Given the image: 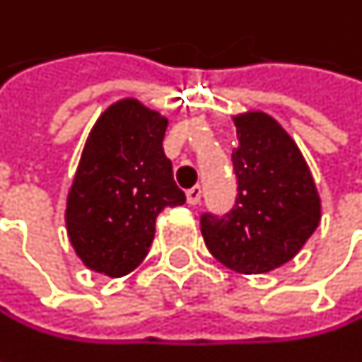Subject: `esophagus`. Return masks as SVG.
Masks as SVG:
<instances>
[{
  "instance_id": "34e87169",
  "label": "esophagus",
  "mask_w": 362,
  "mask_h": 362,
  "mask_svg": "<svg viewBox=\"0 0 362 362\" xmlns=\"http://www.w3.org/2000/svg\"><path fill=\"white\" fill-rule=\"evenodd\" d=\"M186 201L188 205H197L201 201V186H192L190 190H186Z\"/></svg>"
}]
</instances>
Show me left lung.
I'll return each instance as SVG.
<instances>
[{
  "instance_id": "left-lung-1",
  "label": "left lung",
  "mask_w": 362,
  "mask_h": 362,
  "mask_svg": "<svg viewBox=\"0 0 362 362\" xmlns=\"http://www.w3.org/2000/svg\"><path fill=\"white\" fill-rule=\"evenodd\" d=\"M239 146L235 207L201 216L211 255L241 274L270 272L304 247L321 222V197L293 138L262 110L233 117Z\"/></svg>"
}]
</instances>
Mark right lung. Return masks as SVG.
Instances as JSON below:
<instances>
[{"label": "right lung", "instance_id": "right-lung-1", "mask_svg": "<svg viewBox=\"0 0 362 362\" xmlns=\"http://www.w3.org/2000/svg\"><path fill=\"white\" fill-rule=\"evenodd\" d=\"M168 119L136 98L117 100L94 123L66 197V233L81 262L123 276L148 253L155 220L186 201L163 153Z\"/></svg>", "mask_w": 362, "mask_h": 362}]
</instances>
